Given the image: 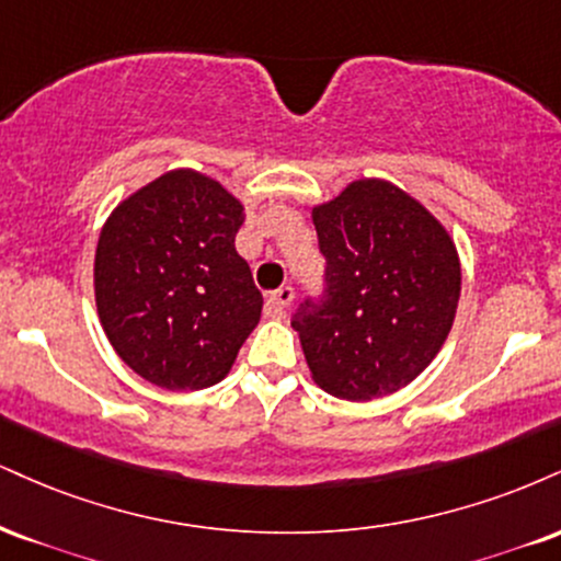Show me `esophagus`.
I'll return each mask as SVG.
<instances>
[{
    "mask_svg": "<svg viewBox=\"0 0 561 561\" xmlns=\"http://www.w3.org/2000/svg\"><path fill=\"white\" fill-rule=\"evenodd\" d=\"M293 298H295V289L285 285V287L276 289V293L268 295L266 306H268V310H272V316H282L289 306H293Z\"/></svg>",
    "mask_w": 561,
    "mask_h": 561,
    "instance_id": "obj_1",
    "label": "esophagus"
}]
</instances>
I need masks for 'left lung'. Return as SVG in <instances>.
Here are the masks:
<instances>
[{"label": "left lung", "instance_id": "left-lung-1", "mask_svg": "<svg viewBox=\"0 0 561 561\" xmlns=\"http://www.w3.org/2000/svg\"><path fill=\"white\" fill-rule=\"evenodd\" d=\"M327 300L295 319L310 379L350 402L415 381L457 316L462 266L447 227L394 182L353 180L310 208Z\"/></svg>", "mask_w": 561, "mask_h": 561}]
</instances>
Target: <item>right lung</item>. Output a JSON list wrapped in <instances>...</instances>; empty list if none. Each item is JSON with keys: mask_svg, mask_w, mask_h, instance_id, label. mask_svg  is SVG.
Here are the masks:
<instances>
[{"mask_svg": "<svg viewBox=\"0 0 561 561\" xmlns=\"http://www.w3.org/2000/svg\"><path fill=\"white\" fill-rule=\"evenodd\" d=\"M242 221L238 195L187 167L146 182L106 216L93 259L96 313L140 379L198 391L229 374L263 308L234 251Z\"/></svg>", "mask_w": 561, "mask_h": 561, "instance_id": "1", "label": "right lung"}]
</instances>
